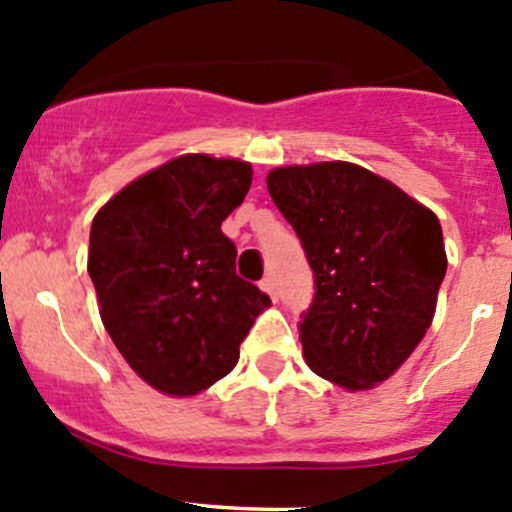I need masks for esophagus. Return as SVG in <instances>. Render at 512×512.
I'll list each match as a JSON object with an SVG mask.
<instances>
[{
  "label": "esophagus",
  "mask_w": 512,
  "mask_h": 512,
  "mask_svg": "<svg viewBox=\"0 0 512 512\" xmlns=\"http://www.w3.org/2000/svg\"><path fill=\"white\" fill-rule=\"evenodd\" d=\"M260 287H262V292H267L272 299H277V282H274V277H270V274H267V277L262 279Z\"/></svg>",
  "instance_id": "esophagus-1"
}]
</instances>
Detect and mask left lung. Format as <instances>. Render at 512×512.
I'll list each match as a JSON object with an SVG mask.
<instances>
[{
    "instance_id": "obj_1",
    "label": "left lung",
    "mask_w": 512,
    "mask_h": 512,
    "mask_svg": "<svg viewBox=\"0 0 512 512\" xmlns=\"http://www.w3.org/2000/svg\"><path fill=\"white\" fill-rule=\"evenodd\" d=\"M267 188L314 270L306 365L346 390L383 383L432 326L446 274L439 218L348 161L279 166Z\"/></svg>"
}]
</instances>
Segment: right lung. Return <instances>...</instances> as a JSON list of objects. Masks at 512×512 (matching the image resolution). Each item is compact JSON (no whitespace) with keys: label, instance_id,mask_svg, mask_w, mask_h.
I'll return each mask as SVG.
<instances>
[{"label":"right lung","instance_id":"obj_1","mask_svg":"<svg viewBox=\"0 0 512 512\" xmlns=\"http://www.w3.org/2000/svg\"><path fill=\"white\" fill-rule=\"evenodd\" d=\"M250 184L247 161L184 154L95 215L88 274L102 324L129 368L164 395H198L225 378L270 306L235 274L238 250L220 230Z\"/></svg>","mask_w":512,"mask_h":512}]
</instances>
